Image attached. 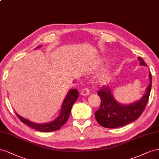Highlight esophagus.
Masks as SVG:
<instances>
[{
    "instance_id": "1",
    "label": "esophagus",
    "mask_w": 159,
    "mask_h": 159,
    "mask_svg": "<svg viewBox=\"0 0 159 159\" xmlns=\"http://www.w3.org/2000/svg\"><path fill=\"white\" fill-rule=\"evenodd\" d=\"M80 94L82 95H84V96H85V95H89L90 94V90L88 88H84L82 90Z\"/></svg>"
}]
</instances>
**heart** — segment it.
Segmentation results:
<instances>
[{
    "mask_svg": "<svg viewBox=\"0 0 159 159\" xmlns=\"http://www.w3.org/2000/svg\"><path fill=\"white\" fill-rule=\"evenodd\" d=\"M107 79H108V74H107V73H104V74H102V75H101V80H102V81L106 80Z\"/></svg>",
    "mask_w": 159,
    "mask_h": 159,
    "instance_id": "heart-1",
    "label": "heart"
}]
</instances>
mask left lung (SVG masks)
<instances>
[{
	"label": "left lung",
	"mask_w": 159,
	"mask_h": 159,
	"mask_svg": "<svg viewBox=\"0 0 159 159\" xmlns=\"http://www.w3.org/2000/svg\"><path fill=\"white\" fill-rule=\"evenodd\" d=\"M140 65L147 66L143 58L138 57ZM150 83L147 88L144 96L133 104L129 105H122L113 98L111 90L108 86H103L97 92L101 98V106L95 112V119L100 125L108 129H115L130 123L141 115L150 96L152 87V76L149 74Z\"/></svg>",
	"instance_id": "left-lung-1"
}]
</instances>
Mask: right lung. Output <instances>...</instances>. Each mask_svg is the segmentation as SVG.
Wrapping results in <instances>:
<instances>
[{
	"label": "right lung",
	"instance_id": "obj_1",
	"mask_svg": "<svg viewBox=\"0 0 159 159\" xmlns=\"http://www.w3.org/2000/svg\"><path fill=\"white\" fill-rule=\"evenodd\" d=\"M79 97V92L76 89H72L68 93L66 97L65 98L64 102L62 104V109L61 112V115L57 119L52 122H48L45 124H36L24 118L21 117L16 112V115L18 118L25 123L28 125L30 127L37 130L40 132H52L60 129L64 125L66 121L69 119L70 113L71 112V108L73 104Z\"/></svg>",
	"mask_w": 159,
	"mask_h": 159
}]
</instances>
